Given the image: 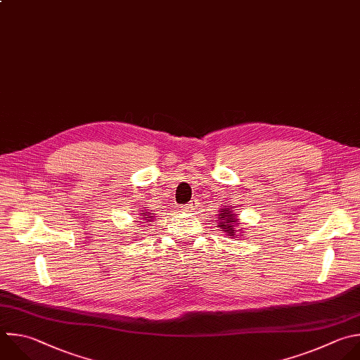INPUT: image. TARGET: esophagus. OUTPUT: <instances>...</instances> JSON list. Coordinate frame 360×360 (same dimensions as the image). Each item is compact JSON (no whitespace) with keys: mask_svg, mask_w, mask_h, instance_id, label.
Here are the masks:
<instances>
[{"mask_svg":"<svg viewBox=\"0 0 360 360\" xmlns=\"http://www.w3.org/2000/svg\"><path fill=\"white\" fill-rule=\"evenodd\" d=\"M181 209H182V210H188V212H192V210H195L193 202H191V203H186V205H182V206H181Z\"/></svg>","mask_w":360,"mask_h":360,"instance_id":"34e87169","label":"esophagus"}]
</instances>
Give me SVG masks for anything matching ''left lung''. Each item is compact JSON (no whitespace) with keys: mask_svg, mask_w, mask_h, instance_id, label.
<instances>
[{"mask_svg":"<svg viewBox=\"0 0 360 360\" xmlns=\"http://www.w3.org/2000/svg\"><path fill=\"white\" fill-rule=\"evenodd\" d=\"M220 212H221V213H219V220H220V221H219V227H221L223 231L229 233V236L236 237V236H234V233L237 231V230H236V226L238 224L236 216H234L229 209H223V210H220Z\"/></svg>","mask_w":360,"mask_h":360,"instance_id":"obj_1","label":"left lung"}]
</instances>
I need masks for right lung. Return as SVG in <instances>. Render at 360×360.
<instances>
[{"label": "right lung", "mask_w": 360, "mask_h": 360, "mask_svg": "<svg viewBox=\"0 0 360 360\" xmlns=\"http://www.w3.org/2000/svg\"><path fill=\"white\" fill-rule=\"evenodd\" d=\"M150 214H151V213H147V212H146V214H144V217H147V220H148V219H150V217H153V216H150ZM148 221H150V220H148Z\"/></svg>", "instance_id": "add662e5"}]
</instances>
